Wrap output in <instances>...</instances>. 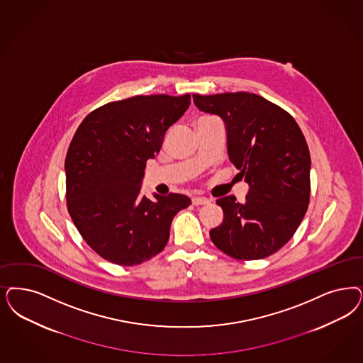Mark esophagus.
I'll use <instances>...</instances> for the list:
<instances>
[{"mask_svg": "<svg viewBox=\"0 0 363 363\" xmlns=\"http://www.w3.org/2000/svg\"><path fill=\"white\" fill-rule=\"evenodd\" d=\"M191 202H193V205H206L211 202V200L206 197H202V196H194L191 199Z\"/></svg>", "mask_w": 363, "mask_h": 363, "instance_id": "1", "label": "esophagus"}]
</instances>
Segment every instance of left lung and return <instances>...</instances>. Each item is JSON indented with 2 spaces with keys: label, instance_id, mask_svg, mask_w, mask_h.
Returning <instances> with one entry per match:
<instances>
[{
  "label": "left lung",
  "instance_id": "obj_1",
  "mask_svg": "<svg viewBox=\"0 0 363 363\" xmlns=\"http://www.w3.org/2000/svg\"><path fill=\"white\" fill-rule=\"evenodd\" d=\"M196 107L225 125L229 161L250 190L240 203L218 199L224 220L209 235L213 244L238 260L275 253L300 225L310 202L311 158L295 119L250 92L193 95Z\"/></svg>",
  "mask_w": 363,
  "mask_h": 363
}]
</instances>
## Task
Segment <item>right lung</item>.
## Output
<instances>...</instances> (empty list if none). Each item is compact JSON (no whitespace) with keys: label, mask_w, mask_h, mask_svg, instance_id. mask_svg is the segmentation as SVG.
I'll return each mask as SVG.
<instances>
[{"label":"right lung","mask_w":363,"mask_h":363,"mask_svg":"<svg viewBox=\"0 0 363 363\" xmlns=\"http://www.w3.org/2000/svg\"><path fill=\"white\" fill-rule=\"evenodd\" d=\"M190 95H149L108 103L76 130L65 157L67 205L77 230L103 259L119 265L150 260L166 247L188 196L140 194L147 160L162 147Z\"/></svg>","instance_id":"add662e5"}]
</instances>
